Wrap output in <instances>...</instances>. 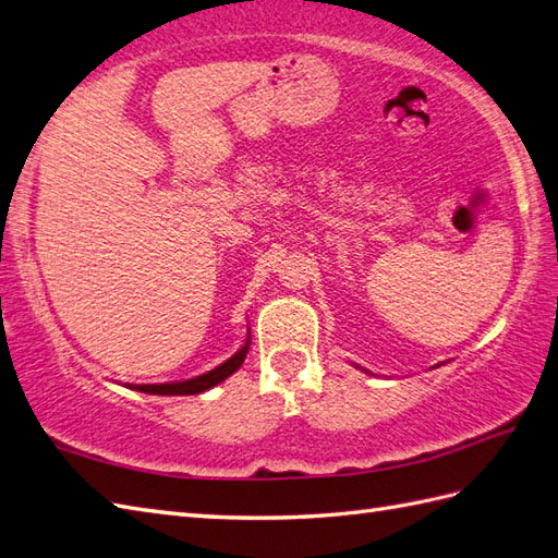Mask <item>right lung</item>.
<instances>
[{
    "mask_svg": "<svg viewBox=\"0 0 558 558\" xmlns=\"http://www.w3.org/2000/svg\"><path fill=\"white\" fill-rule=\"evenodd\" d=\"M250 352V335H247V342H244V347L240 349V352L235 356H230L226 364L216 366L214 371L204 373V375H197V378L192 380H183V383H161V385H125L131 387V390H137V392H147V395H199V392H206L211 390L214 385L223 383L228 375L235 373L240 366L244 356H247Z\"/></svg>",
    "mask_w": 558,
    "mask_h": 558,
    "instance_id": "right-lung-1",
    "label": "right lung"
}]
</instances>
